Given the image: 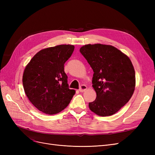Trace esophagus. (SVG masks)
<instances>
[{"label":"esophagus","instance_id":"34e87169","mask_svg":"<svg viewBox=\"0 0 155 155\" xmlns=\"http://www.w3.org/2000/svg\"><path fill=\"white\" fill-rule=\"evenodd\" d=\"M87 89V87L85 85H82L80 86V88H79V91L80 92H85Z\"/></svg>","mask_w":155,"mask_h":155}]
</instances>
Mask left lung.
Masks as SVG:
<instances>
[{
	"label": "left lung",
	"mask_w": 155,
	"mask_h": 155,
	"mask_svg": "<svg viewBox=\"0 0 155 155\" xmlns=\"http://www.w3.org/2000/svg\"><path fill=\"white\" fill-rule=\"evenodd\" d=\"M94 71L92 87L96 98L89 109L100 116L118 112L132 97L135 72L130 59L111 45H86L79 50Z\"/></svg>",
	"instance_id": "1"
}]
</instances>
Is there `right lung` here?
<instances>
[{
    "label": "right lung",
    "mask_w": 155,
    "mask_h": 155,
    "mask_svg": "<svg viewBox=\"0 0 155 155\" xmlns=\"http://www.w3.org/2000/svg\"><path fill=\"white\" fill-rule=\"evenodd\" d=\"M74 46L61 45L37 52L26 67L22 76L26 96L37 109L47 114L59 113L75 94L70 89L64 64L70 58Z\"/></svg>",
    "instance_id": "obj_1"
}]
</instances>
